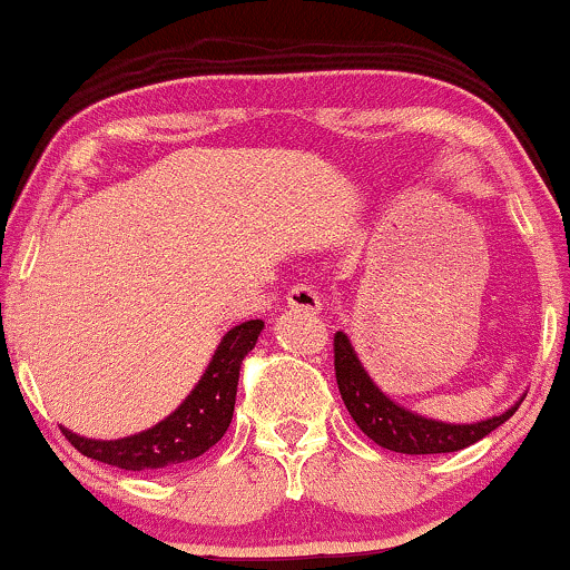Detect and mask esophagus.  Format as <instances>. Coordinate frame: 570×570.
<instances>
[{"instance_id":"1","label":"esophagus","mask_w":570,"mask_h":570,"mask_svg":"<svg viewBox=\"0 0 570 570\" xmlns=\"http://www.w3.org/2000/svg\"><path fill=\"white\" fill-rule=\"evenodd\" d=\"M286 299H289V307H294V311H305V313H318L321 311V297L311 284L294 286V289L286 294Z\"/></svg>"}]
</instances>
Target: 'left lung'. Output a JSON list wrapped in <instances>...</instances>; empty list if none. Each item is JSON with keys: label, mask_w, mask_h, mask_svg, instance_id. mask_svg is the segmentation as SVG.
<instances>
[{"label": "left lung", "mask_w": 570, "mask_h": 570, "mask_svg": "<svg viewBox=\"0 0 570 570\" xmlns=\"http://www.w3.org/2000/svg\"><path fill=\"white\" fill-rule=\"evenodd\" d=\"M334 368H337L342 401H345L355 424L363 430V435L372 438L382 449L397 451V454H449V451L468 449L510 420L525 397L520 395V401L512 403L502 414L481 422L454 424L430 420V416H422L395 403L393 397L376 387L345 332L334 334Z\"/></svg>", "instance_id": "left-lung-1"}]
</instances>
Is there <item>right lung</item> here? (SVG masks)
<instances>
[{"label": "right lung", "mask_w": 570, "mask_h": 570, "mask_svg": "<svg viewBox=\"0 0 570 570\" xmlns=\"http://www.w3.org/2000/svg\"><path fill=\"white\" fill-rule=\"evenodd\" d=\"M263 328L265 321L259 318L233 326L219 340L217 351L212 355L209 366L204 368L202 380L196 382V387L185 395V401L173 414L164 416L154 428L127 438H116V441H95V438L71 433L68 428L60 430L81 454L114 464V468L132 472L183 468L190 459L209 451L230 428L242 361L257 345Z\"/></svg>", "instance_id": "1"}]
</instances>
